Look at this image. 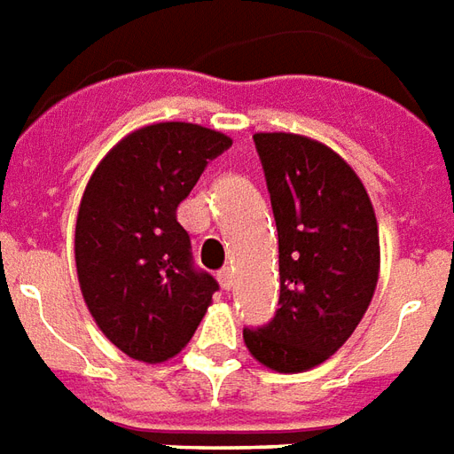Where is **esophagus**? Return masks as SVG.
Masks as SVG:
<instances>
[{
	"label": "esophagus",
	"instance_id": "obj_1",
	"mask_svg": "<svg viewBox=\"0 0 454 454\" xmlns=\"http://www.w3.org/2000/svg\"><path fill=\"white\" fill-rule=\"evenodd\" d=\"M217 281H220V286L224 288V291H230L234 284V271L230 269V266H224L220 273H217Z\"/></svg>",
	"mask_w": 454,
	"mask_h": 454
}]
</instances>
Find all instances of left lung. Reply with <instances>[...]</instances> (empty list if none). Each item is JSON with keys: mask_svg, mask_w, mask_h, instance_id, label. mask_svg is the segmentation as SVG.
Returning <instances> with one entry per match:
<instances>
[{"mask_svg": "<svg viewBox=\"0 0 454 454\" xmlns=\"http://www.w3.org/2000/svg\"><path fill=\"white\" fill-rule=\"evenodd\" d=\"M278 230L276 317L244 330L249 355L271 372L301 374L327 362L356 330L381 269L374 205L355 168L327 144L259 131Z\"/></svg>", "mask_w": 454, "mask_h": 454, "instance_id": "obj_1", "label": "left lung"}]
</instances>
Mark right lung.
I'll return each instance as SVG.
<instances>
[{"label": "right lung", "mask_w": 454, "mask_h": 454, "mask_svg": "<svg viewBox=\"0 0 454 454\" xmlns=\"http://www.w3.org/2000/svg\"><path fill=\"white\" fill-rule=\"evenodd\" d=\"M230 146L222 131L156 121L119 139L85 185L75 220L80 294L102 335L137 362L173 359L212 305L217 281L192 269L178 205Z\"/></svg>", "instance_id": "obj_1"}]
</instances>
